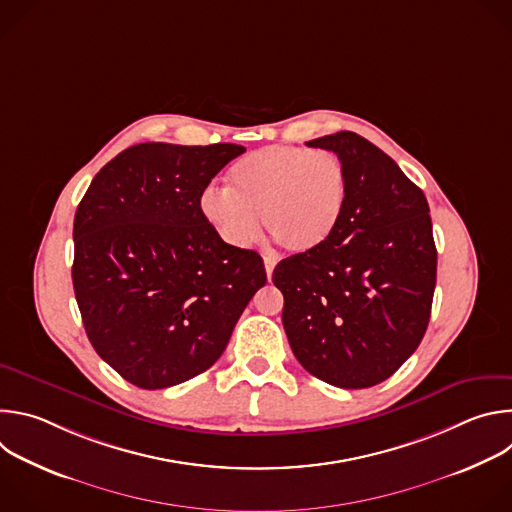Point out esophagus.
Listing matches in <instances>:
<instances>
[{
  "label": "esophagus",
  "instance_id": "34e87169",
  "mask_svg": "<svg viewBox=\"0 0 512 512\" xmlns=\"http://www.w3.org/2000/svg\"><path fill=\"white\" fill-rule=\"evenodd\" d=\"M263 261H265V271H267V277L271 279V275H273V269H275V265H277V259H275L273 255H263Z\"/></svg>",
  "mask_w": 512,
  "mask_h": 512
}]
</instances>
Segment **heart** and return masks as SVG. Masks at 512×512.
<instances>
[{
  "instance_id": "b5f03b06",
  "label": "heart",
  "mask_w": 512,
  "mask_h": 512,
  "mask_svg": "<svg viewBox=\"0 0 512 512\" xmlns=\"http://www.w3.org/2000/svg\"><path fill=\"white\" fill-rule=\"evenodd\" d=\"M227 188H206L200 214L227 245L243 249L261 235V221L277 245L291 253L322 247L336 231L348 176L328 150L267 145L237 160Z\"/></svg>"
}]
</instances>
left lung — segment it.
Instances as JSON below:
<instances>
[{"mask_svg": "<svg viewBox=\"0 0 512 512\" xmlns=\"http://www.w3.org/2000/svg\"><path fill=\"white\" fill-rule=\"evenodd\" d=\"M348 198L334 235L273 269L283 328L302 367L340 389L389 379L419 346L431 314L437 251L425 194L369 139L338 131Z\"/></svg>", "mask_w": 512, "mask_h": 512, "instance_id": "1", "label": "left lung"}]
</instances>
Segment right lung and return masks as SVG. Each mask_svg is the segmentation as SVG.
<instances>
[{
    "label": "right lung",
    "instance_id": "right-lung-1",
    "mask_svg": "<svg viewBox=\"0 0 512 512\" xmlns=\"http://www.w3.org/2000/svg\"><path fill=\"white\" fill-rule=\"evenodd\" d=\"M243 152L235 143L131 145L101 168L77 208L72 285L87 336L139 389L210 369L267 283L259 253L227 245L198 204Z\"/></svg>",
    "mask_w": 512,
    "mask_h": 512
}]
</instances>
